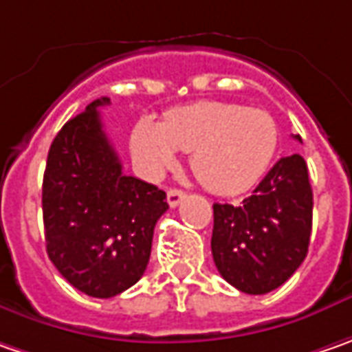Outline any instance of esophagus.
<instances>
[{
	"label": "esophagus",
	"instance_id": "1",
	"mask_svg": "<svg viewBox=\"0 0 352 352\" xmlns=\"http://www.w3.org/2000/svg\"><path fill=\"white\" fill-rule=\"evenodd\" d=\"M183 199H185V192L181 191V189H169V191H167V203H169L171 208H175Z\"/></svg>",
	"mask_w": 352,
	"mask_h": 352
}]
</instances>
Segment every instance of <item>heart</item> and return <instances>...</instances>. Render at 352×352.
<instances>
[{
	"instance_id": "heart-1",
	"label": "heart",
	"mask_w": 352,
	"mask_h": 352,
	"mask_svg": "<svg viewBox=\"0 0 352 352\" xmlns=\"http://www.w3.org/2000/svg\"><path fill=\"white\" fill-rule=\"evenodd\" d=\"M278 147L274 118L230 102H195L173 108L163 122L142 118L131 131L135 160L149 175L175 165L177 151H191L189 165L208 191L236 195L264 175Z\"/></svg>"
}]
</instances>
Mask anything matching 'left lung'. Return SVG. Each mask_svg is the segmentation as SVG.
Listing matches in <instances>:
<instances>
[{
  "label": "left lung",
  "instance_id": "1",
  "mask_svg": "<svg viewBox=\"0 0 352 352\" xmlns=\"http://www.w3.org/2000/svg\"><path fill=\"white\" fill-rule=\"evenodd\" d=\"M212 210L210 250L222 278L250 296L280 287L309 248L314 191L305 160L282 157L242 205L214 203Z\"/></svg>",
  "mask_w": 352,
  "mask_h": 352
}]
</instances>
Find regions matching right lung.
Returning a JSON list of instances; mask_svg holds the SVG:
<instances>
[{
  "mask_svg": "<svg viewBox=\"0 0 352 352\" xmlns=\"http://www.w3.org/2000/svg\"><path fill=\"white\" fill-rule=\"evenodd\" d=\"M98 98L51 144L43 177L47 254L67 282L92 298H114L146 272L153 228L169 208L165 192L124 175L104 133Z\"/></svg>",
  "mask_w": 352,
  "mask_h": 352,
  "instance_id": "obj_1",
  "label": "right lung"
}]
</instances>
